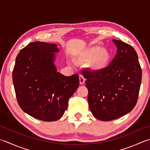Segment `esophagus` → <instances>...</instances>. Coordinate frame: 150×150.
Wrapping results in <instances>:
<instances>
[{"label": "esophagus", "instance_id": "34e87169", "mask_svg": "<svg viewBox=\"0 0 150 150\" xmlns=\"http://www.w3.org/2000/svg\"><path fill=\"white\" fill-rule=\"evenodd\" d=\"M79 82L81 84H83L85 83V79L82 75H79Z\"/></svg>", "mask_w": 150, "mask_h": 150}]
</instances>
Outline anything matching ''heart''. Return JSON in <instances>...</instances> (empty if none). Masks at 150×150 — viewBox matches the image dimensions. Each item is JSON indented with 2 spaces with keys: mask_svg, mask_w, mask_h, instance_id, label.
<instances>
[{
  "mask_svg": "<svg viewBox=\"0 0 150 150\" xmlns=\"http://www.w3.org/2000/svg\"><path fill=\"white\" fill-rule=\"evenodd\" d=\"M77 59L81 62L87 63L92 71L100 73L109 66L111 60L110 52L99 46H92L79 51Z\"/></svg>",
  "mask_w": 150,
  "mask_h": 150,
  "instance_id": "obj_1",
  "label": "heart"
}]
</instances>
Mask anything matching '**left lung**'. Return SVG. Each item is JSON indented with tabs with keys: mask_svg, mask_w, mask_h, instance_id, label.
<instances>
[{
	"mask_svg": "<svg viewBox=\"0 0 150 150\" xmlns=\"http://www.w3.org/2000/svg\"><path fill=\"white\" fill-rule=\"evenodd\" d=\"M116 54L105 71H84L89 108L93 116L110 121L125 115L137 102L142 81L138 55L131 45L112 40Z\"/></svg>",
	"mask_w": 150,
	"mask_h": 150,
	"instance_id": "left-lung-1",
	"label": "left lung"
}]
</instances>
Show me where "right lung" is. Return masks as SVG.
Masks as SVG:
<instances>
[{"label":"right lung","instance_id":"1","mask_svg":"<svg viewBox=\"0 0 150 150\" xmlns=\"http://www.w3.org/2000/svg\"><path fill=\"white\" fill-rule=\"evenodd\" d=\"M59 51L57 44L34 42L16 59L12 77L18 104L42 121L59 120L79 84L78 74L67 77L57 71L54 62Z\"/></svg>","mask_w":150,"mask_h":150}]
</instances>
